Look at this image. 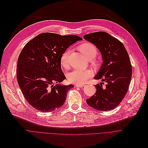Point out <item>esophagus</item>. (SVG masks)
I'll return each mask as SVG.
<instances>
[{
    "instance_id": "esophagus-1",
    "label": "esophagus",
    "mask_w": 148,
    "mask_h": 148,
    "mask_svg": "<svg viewBox=\"0 0 148 148\" xmlns=\"http://www.w3.org/2000/svg\"><path fill=\"white\" fill-rule=\"evenodd\" d=\"M84 86H85L82 85V84H76V85H75L76 87H80V88H82V87H83Z\"/></svg>"
}]
</instances>
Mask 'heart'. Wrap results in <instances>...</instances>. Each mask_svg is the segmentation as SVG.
Masks as SVG:
<instances>
[{
    "mask_svg": "<svg viewBox=\"0 0 148 148\" xmlns=\"http://www.w3.org/2000/svg\"><path fill=\"white\" fill-rule=\"evenodd\" d=\"M79 51L83 54L84 57L88 60L93 59L97 55V51L96 47L92 44L86 43L79 46ZM69 58V51L66 50L62 53L60 62L61 65L64 68H67L68 66V61ZM96 63L95 61L93 62ZM91 75V72L89 70H75L68 75V79L70 82L74 84H82L85 82L87 79H88Z\"/></svg>",
    "mask_w": 148,
    "mask_h": 148,
    "instance_id": "obj_1",
    "label": "heart"
}]
</instances>
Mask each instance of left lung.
<instances>
[{"instance_id": "obj_1", "label": "left lung", "mask_w": 148, "mask_h": 148, "mask_svg": "<svg viewBox=\"0 0 148 148\" xmlns=\"http://www.w3.org/2000/svg\"><path fill=\"white\" fill-rule=\"evenodd\" d=\"M84 38L98 49L102 60L94 78L102 82L95 85L96 93L87 99V103L97 110H111L120 104L129 88L132 69L128 53L120 41L107 32L86 34ZM103 82L106 83L105 88L102 87Z\"/></svg>"}]
</instances>
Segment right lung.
<instances>
[{"instance_id": "1", "label": "right lung", "mask_w": 148, "mask_h": 148, "mask_svg": "<svg viewBox=\"0 0 148 148\" xmlns=\"http://www.w3.org/2000/svg\"><path fill=\"white\" fill-rule=\"evenodd\" d=\"M82 40L75 35L46 32L25 46L17 61V78L22 94L34 108L51 112L64 105L68 91L74 86L60 84L66 78L60 58L70 46Z\"/></svg>"}]
</instances>
